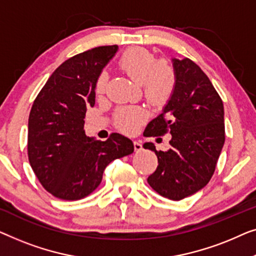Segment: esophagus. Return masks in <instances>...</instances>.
Masks as SVG:
<instances>
[{"instance_id":"esophagus-1","label":"esophagus","mask_w":256,"mask_h":256,"mask_svg":"<svg viewBox=\"0 0 256 256\" xmlns=\"http://www.w3.org/2000/svg\"><path fill=\"white\" fill-rule=\"evenodd\" d=\"M133 146H134L136 152H140L142 150V145L139 142H133Z\"/></svg>"}]
</instances>
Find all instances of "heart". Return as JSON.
<instances>
[{"mask_svg":"<svg viewBox=\"0 0 256 256\" xmlns=\"http://www.w3.org/2000/svg\"><path fill=\"white\" fill-rule=\"evenodd\" d=\"M118 66L128 76L142 86L146 100L160 104L170 97L175 87V72L170 64L156 62L153 53L142 48H132L122 54ZM108 84V76L102 73L97 78L96 92L103 94ZM146 114L139 108L120 109L114 117L117 128L126 133H133L145 120Z\"/></svg>","mask_w":256,"mask_h":256,"instance_id":"1","label":"heart"}]
</instances>
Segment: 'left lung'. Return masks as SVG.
I'll list each match as a JSON object with an SVG mask.
<instances>
[{
    "mask_svg": "<svg viewBox=\"0 0 256 256\" xmlns=\"http://www.w3.org/2000/svg\"><path fill=\"white\" fill-rule=\"evenodd\" d=\"M175 87L159 116L147 124L146 136L170 132V148L156 152V170L147 182L166 198L180 200L203 189L214 175L225 142L224 106L211 81L188 58L172 59Z\"/></svg>",
    "mask_w": 256,
    "mask_h": 256,
    "instance_id": "left-lung-1",
    "label": "left lung"
}]
</instances>
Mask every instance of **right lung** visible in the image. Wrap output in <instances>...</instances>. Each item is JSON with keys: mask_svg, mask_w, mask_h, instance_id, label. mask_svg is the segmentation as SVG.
Instances as JSON below:
<instances>
[{"mask_svg": "<svg viewBox=\"0 0 256 256\" xmlns=\"http://www.w3.org/2000/svg\"><path fill=\"white\" fill-rule=\"evenodd\" d=\"M118 51L100 46L70 58L48 78L31 108L28 156L42 186L56 198L78 200L92 194L114 159L133 153L126 136L106 142L87 136L84 116L95 104L97 78Z\"/></svg>", "mask_w": 256, "mask_h": 256, "instance_id": "add662e5", "label": "right lung"}]
</instances>
